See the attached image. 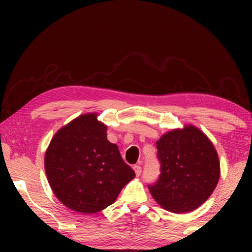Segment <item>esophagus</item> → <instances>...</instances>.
I'll list each match as a JSON object with an SVG mask.
<instances>
[{
    "label": "esophagus",
    "instance_id": "1",
    "mask_svg": "<svg viewBox=\"0 0 252 252\" xmlns=\"http://www.w3.org/2000/svg\"><path fill=\"white\" fill-rule=\"evenodd\" d=\"M134 171H135V174L139 177V175H141V173H142V167L140 166V165H134L133 166Z\"/></svg>",
    "mask_w": 252,
    "mask_h": 252
}]
</instances>
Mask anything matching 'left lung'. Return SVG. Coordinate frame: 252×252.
<instances>
[{"label": "left lung", "mask_w": 252, "mask_h": 252, "mask_svg": "<svg viewBox=\"0 0 252 252\" xmlns=\"http://www.w3.org/2000/svg\"><path fill=\"white\" fill-rule=\"evenodd\" d=\"M160 173L148 186L161 208L174 213L197 209L215 190L219 158L208 137L192 126L171 130L156 142Z\"/></svg>", "instance_id": "left-lung-1"}]
</instances>
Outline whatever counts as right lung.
Wrapping results in <instances>:
<instances>
[{
  "label": "right lung",
  "instance_id": "1",
  "mask_svg": "<svg viewBox=\"0 0 252 252\" xmlns=\"http://www.w3.org/2000/svg\"><path fill=\"white\" fill-rule=\"evenodd\" d=\"M48 181L65 206L86 215L116 201L135 173L106 139L95 113L82 115L55 134L44 157Z\"/></svg>",
  "mask_w": 252,
  "mask_h": 252
}]
</instances>
